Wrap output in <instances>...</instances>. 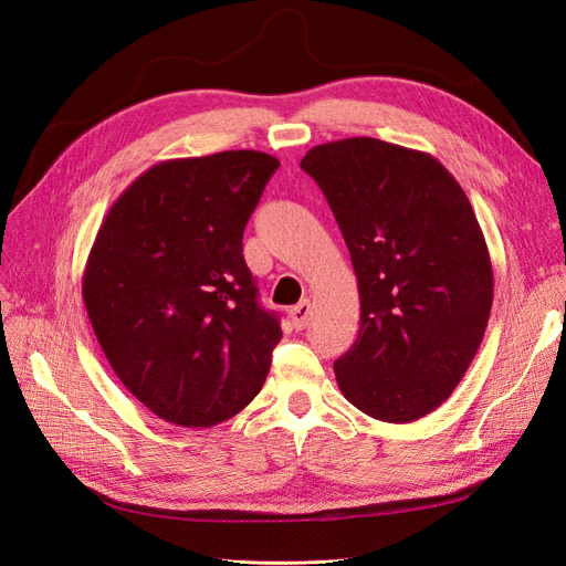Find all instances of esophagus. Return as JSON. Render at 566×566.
<instances>
[{"mask_svg": "<svg viewBox=\"0 0 566 566\" xmlns=\"http://www.w3.org/2000/svg\"><path fill=\"white\" fill-rule=\"evenodd\" d=\"M310 318H312V302L310 300H304L290 310V321H293L297 331H304L306 325H310Z\"/></svg>", "mask_w": 566, "mask_h": 566, "instance_id": "1", "label": "esophagus"}]
</instances>
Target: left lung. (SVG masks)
<instances>
[{"label": "left lung", "mask_w": 566, "mask_h": 566, "mask_svg": "<svg viewBox=\"0 0 566 566\" xmlns=\"http://www.w3.org/2000/svg\"><path fill=\"white\" fill-rule=\"evenodd\" d=\"M300 167L328 200L361 297L354 347L335 361L347 401L382 422L432 413L482 345L491 256L472 205L430 153L354 136Z\"/></svg>", "instance_id": "obj_1"}]
</instances>
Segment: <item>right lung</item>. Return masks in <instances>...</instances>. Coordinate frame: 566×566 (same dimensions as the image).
Listing matches in <instances>:
<instances>
[{
    "mask_svg": "<svg viewBox=\"0 0 566 566\" xmlns=\"http://www.w3.org/2000/svg\"><path fill=\"white\" fill-rule=\"evenodd\" d=\"M279 160L224 150L153 165L101 224L82 297L111 368L179 427H212L260 394L281 339L256 302L243 231Z\"/></svg>",
    "mask_w": 566,
    "mask_h": 566,
    "instance_id": "right-lung-1",
    "label": "right lung"
}]
</instances>
